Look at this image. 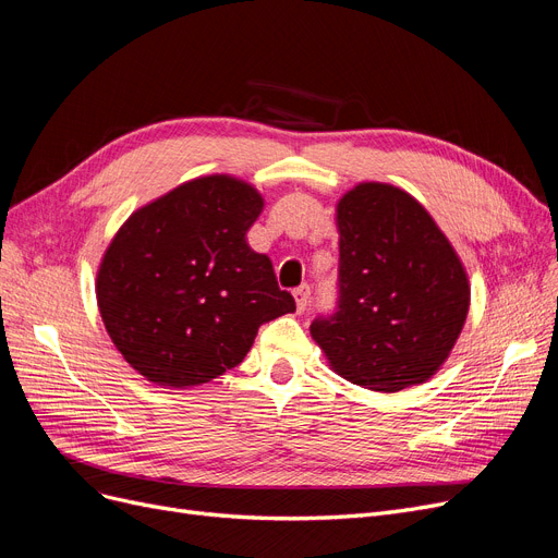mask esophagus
Returning <instances> with one entry per match:
<instances>
[{"label": "esophagus", "instance_id": "obj_1", "mask_svg": "<svg viewBox=\"0 0 558 558\" xmlns=\"http://www.w3.org/2000/svg\"><path fill=\"white\" fill-rule=\"evenodd\" d=\"M294 299H296L299 312H303V310L307 307V303H310V287H307V284L296 287V289H294Z\"/></svg>", "mask_w": 558, "mask_h": 558}]
</instances>
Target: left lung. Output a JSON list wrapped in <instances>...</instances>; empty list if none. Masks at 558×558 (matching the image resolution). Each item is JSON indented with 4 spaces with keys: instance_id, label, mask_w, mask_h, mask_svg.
I'll use <instances>...</instances> for the list:
<instances>
[{
    "instance_id": "obj_1",
    "label": "left lung",
    "mask_w": 558,
    "mask_h": 558,
    "mask_svg": "<svg viewBox=\"0 0 558 558\" xmlns=\"http://www.w3.org/2000/svg\"><path fill=\"white\" fill-rule=\"evenodd\" d=\"M337 307L310 326L330 367L374 392L428 380L470 310L456 251L410 193L362 182L337 203Z\"/></svg>"
}]
</instances>
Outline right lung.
Wrapping results in <instances>:
<instances>
[{
  "label": "right lung",
  "instance_id": "right-lung-1",
  "mask_svg": "<svg viewBox=\"0 0 558 558\" xmlns=\"http://www.w3.org/2000/svg\"><path fill=\"white\" fill-rule=\"evenodd\" d=\"M264 201L207 175L136 209L111 239L95 294L116 349L150 383L193 387L236 367L262 324L294 312L246 232Z\"/></svg>",
  "mask_w": 558,
  "mask_h": 558
}]
</instances>
